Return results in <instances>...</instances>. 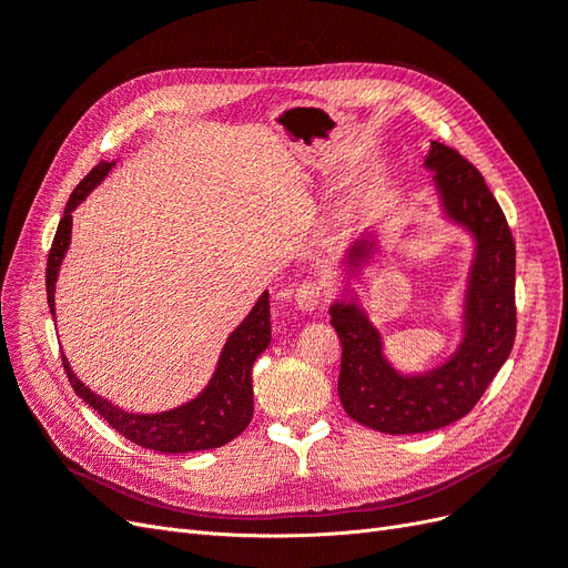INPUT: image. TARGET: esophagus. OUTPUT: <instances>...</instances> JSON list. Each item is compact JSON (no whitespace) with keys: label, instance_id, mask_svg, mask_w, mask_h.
I'll use <instances>...</instances> for the list:
<instances>
[{"label":"esophagus","instance_id":"obj_1","mask_svg":"<svg viewBox=\"0 0 568 568\" xmlns=\"http://www.w3.org/2000/svg\"><path fill=\"white\" fill-rule=\"evenodd\" d=\"M294 296H296V307H298L301 313H313V311H317V307H320L324 291H322V286L317 282L305 280V282H301L296 286V294Z\"/></svg>","mask_w":568,"mask_h":568}]
</instances>
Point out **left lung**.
<instances>
[{
  "instance_id": "obj_1",
  "label": "left lung",
  "mask_w": 568,
  "mask_h": 568,
  "mask_svg": "<svg viewBox=\"0 0 568 568\" xmlns=\"http://www.w3.org/2000/svg\"><path fill=\"white\" fill-rule=\"evenodd\" d=\"M424 168L434 173L443 215L474 239L457 351L434 369L403 374L386 359L382 334L357 298H338L329 307L341 338V405L357 424L390 436L436 432L469 415L505 365L517 334V248L500 203L484 175L450 146L432 142ZM376 251L372 234H363L343 263L359 272Z\"/></svg>"
}]
</instances>
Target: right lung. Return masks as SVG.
Here are the masks:
<instances>
[{
    "label": "right lung",
    "instance_id": "1",
    "mask_svg": "<svg viewBox=\"0 0 568 568\" xmlns=\"http://www.w3.org/2000/svg\"><path fill=\"white\" fill-rule=\"evenodd\" d=\"M113 165L115 161L111 163L101 161L97 168H92L90 175L75 186V192L65 203L63 217L57 227L54 244H51V251L47 257V303H49L51 315H57L54 291H57L59 267L63 263L68 246H71L73 211L97 184L104 182V178L111 173ZM270 338H272L270 294L263 291V296L257 298L246 320L230 334L225 348L220 353L217 367H215V374L211 376L209 386H205L194 400H189L175 409L156 412V415H136V412H125L123 407L101 398V395H97L78 379L71 365H68L65 355H61V359L73 390L90 407H94L120 436L142 445L146 450L178 455V453L220 448V445L230 443L248 426L253 417L251 369L257 355L270 346Z\"/></svg>",
    "mask_w": 568,
    "mask_h": 568
}]
</instances>
